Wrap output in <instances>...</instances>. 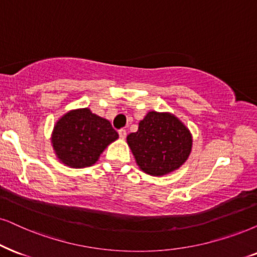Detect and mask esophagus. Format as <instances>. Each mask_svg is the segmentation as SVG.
Wrapping results in <instances>:
<instances>
[{"mask_svg":"<svg viewBox=\"0 0 257 257\" xmlns=\"http://www.w3.org/2000/svg\"><path fill=\"white\" fill-rule=\"evenodd\" d=\"M118 135H119V138H121L122 140L125 139V136H126L125 129H119V131H118Z\"/></svg>","mask_w":257,"mask_h":257,"instance_id":"34e87169","label":"esophagus"}]
</instances>
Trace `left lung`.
Segmentation results:
<instances>
[{
	"mask_svg": "<svg viewBox=\"0 0 257 257\" xmlns=\"http://www.w3.org/2000/svg\"><path fill=\"white\" fill-rule=\"evenodd\" d=\"M126 142L140 170L155 177L178 170L192 149L190 131L170 112L149 111Z\"/></svg>",
	"mask_w": 257,
	"mask_h": 257,
	"instance_id": "1",
	"label": "left lung"
}]
</instances>
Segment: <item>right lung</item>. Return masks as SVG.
Instances as JSON below:
<instances>
[{
  "label": "right lung",
  "mask_w": 257,
  "mask_h": 257,
  "mask_svg": "<svg viewBox=\"0 0 257 257\" xmlns=\"http://www.w3.org/2000/svg\"><path fill=\"white\" fill-rule=\"evenodd\" d=\"M118 134L108 119L99 117L90 109L71 110L58 119L52 133V146L57 158L66 166H92L108 145Z\"/></svg>",
  "instance_id": "obj_1"
}]
</instances>
